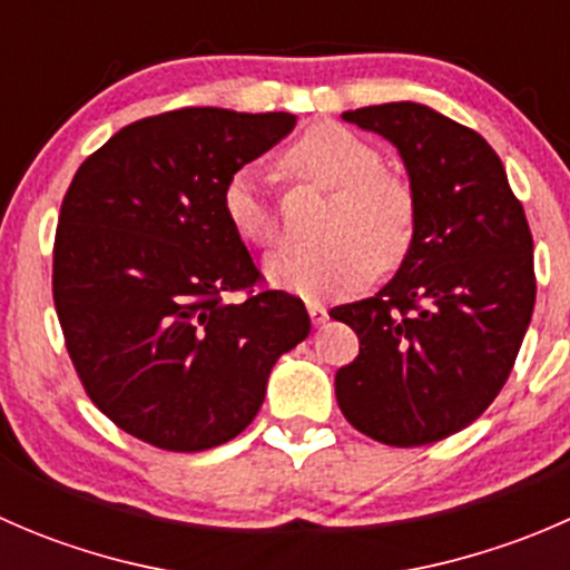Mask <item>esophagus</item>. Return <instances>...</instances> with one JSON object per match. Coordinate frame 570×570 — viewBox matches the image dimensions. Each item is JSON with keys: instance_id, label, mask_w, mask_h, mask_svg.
Masks as SVG:
<instances>
[{"instance_id": "34e87169", "label": "esophagus", "mask_w": 570, "mask_h": 570, "mask_svg": "<svg viewBox=\"0 0 570 570\" xmlns=\"http://www.w3.org/2000/svg\"><path fill=\"white\" fill-rule=\"evenodd\" d=\"M306 308H308V317H312L314 325H325V322H327V308L322 306V303L308 301Z\"/></svg>"}]
</instances>
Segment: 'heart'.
Listing matches in <instances>:
<instances>
[{
	"label": "heart",
	"mask_w": 570,
	"mask_h": 570,
	"mask_svg": "<svg viewBox=\"0 0 570 570\" xmlns=\"http://www.w3.org/2000/svg\"><path fill=\"white\" fill-rule=\"evenodd\" d=\"M281 165L297 181L333 189L331 217L320 248L281 250L264 273L278 289L301 297H342L400 267L416 243V193L405 178L383 170L372 142L338 124L303 131ZM223 215L245 243L269 248L281 237V206L262 165L245 163L223 184Z\"/></svg>",
	"instance_id": "obj_1"
}]
</instances>
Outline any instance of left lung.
I'll return each instance as SVG.
<instances>
[{"label": "left lung", "instance_id": "left-lung-1", "mask_svg": "<svg viewBox=\"0 0 570 570\" xmlns=\"http://www.w3.org/2000/svg\"><path fill=\"white\" fill-rule=\"evenodd\" d=\"M342 118L394 142L419 226L375 297L331 312L361 342L336 372V402L381 444H433L469 428L510 377L534 308L530 223L502 159L469 126L413 101Z\"/></svg>", "mask_w": 570, "mask_h": 570}]
</instances>
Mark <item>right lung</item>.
I'll return each instance as SVG.
<instances>
[{"instance_id": "obj_1", "label": "right lung", "mask_w": 570, "mask_h": 570, "mask_svg": "<svg viewBox=\"0 0 570 570\" xmlns=\"http://www.w3.org/2000/svg\"><path fill=\"white\" fill-rule=\"evenodd\" d=\"M289 112L184 107L135 120L79 165L55 234L66 350L94 405L168 452L253 422L275 361L312 331L223 215V184L295 129ZM245 291L243 302L225 295Z\"/></svg>"}]
</instances>
